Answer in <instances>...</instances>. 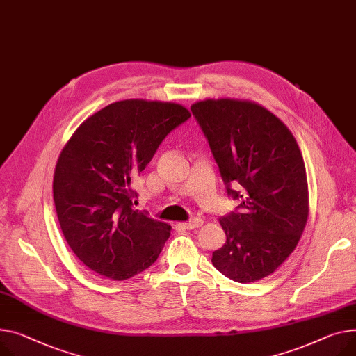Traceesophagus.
Listing matches in <instances>:
<instances>
[{
	"mask_svg": "<svg viewBox=\"0 0 356 356\" xmlns=\"http://www.w3.org/2000/svg\"><path fill=\"white\" fill-rule=\"evenodd\" d=\"M202 225H203V220L200 218H196V219H192V220H188L186 223H181V227L187 229V230H192V229L200 227Z\"/></svg>",
	"mask_w": 356,
	"mask_h": 356,
	"instance_id": "obj_1",
	"label": "esophagus"
}]
</instances>
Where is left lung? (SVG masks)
I'll list each match as a JSON object with an SVG mask.
<instances>
[{"instance_id": "left-lung-1", "label": "left lung", "mask_w": 356, "mask_h": 356, "mask_svg": "<svg viewBox=\"0 0 356 356\" xmlns=\"http://www.w3.org/2000/svg\"><path fill=\"white\" fill-rule=\"evenodd\" d=\"M209 141L227 196L241 204L220 225L226 243L211 264L226 277L250 283L272 275L295 250L309 196L295 137L265 107L233 99L191 107Z\"/></svg>"}]
</instances>
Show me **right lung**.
Listing matches in <instances>:
<instances>
[{"label": "right lung", "instance_id": "right-lung-1", "mask_svg": "<svg viewBox=\"0 0 356 356\" xmlns=\"http://www.w3.org/2000/svg\"><path fill=\"white\" fill-rule=\"evenodd\" d=\"M188 117L176 103L123 100L88 117L68 140L53 196L68 246L91 270L124 280L157 260L172 227L134 210L131 180Z\"/></svg>", "mask_w": 356, "mask_h": 356}]
</instances>
